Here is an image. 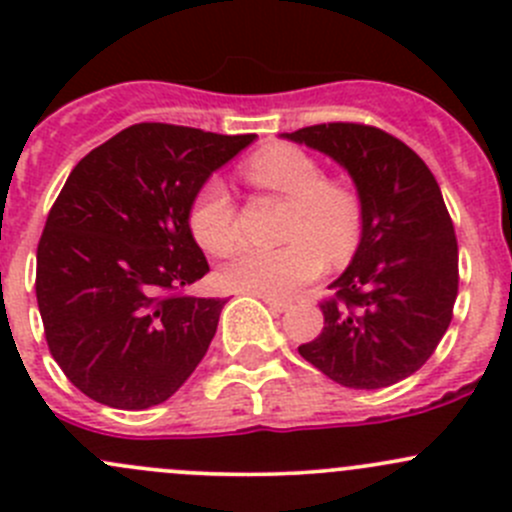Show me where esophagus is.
<instances>
[{
	"label": "esophagus",
	"instance_id": "esophagus-1",
	"mask_svg": "<svg viewBox=\"0 0 512 512\" xmlns=\"http://www.w3.org/2000/svg\"><path fill=\"white\" fill-rule=\"evenodd\" d=\"M257 297L262 299V302L267 304V307L272 309V312H287L289 309V302L287 299H277V297H267V294H257Z\"/></svg>",
	"mask_w": 512,
	"mask_h": 512
}]
</instances>
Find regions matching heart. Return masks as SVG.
Returning <instances> with one entry per match:
<instances>
[{"instance_id": "heart-1", "label": "heart", "mask_w": 512, "mask_h": 512, "mask_svg": "<svg viewBox=\"0 0 512 512\" xmlns=\"http://www.w3.org/2000/svg\"><path fill=\"white\" fill-rule=\"evenodd\" d=\"M257 188L287 200L285 247L240 250L220 267V285L232 292L287 297L324 270L347 262L359 245L361 203L349 185L324 178V168L297 146H272L242 168ZM190 230L200 247L227 255L237 245L235 203L220 178L205 180L190 205Z\"/></svg>"}]
</instances>
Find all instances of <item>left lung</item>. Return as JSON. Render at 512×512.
<instances>
[{"label": "left lung", "mask_w": 512, "mask_h": 512, "mask_svg": "<svg viewBox=\"0 0 512 512\" xmlns=\"http://www.w3.org/2000/svg\"><path fill=\"white\" fill-rule=\"evenodd\" d=\"M352 175L361 240L329 285L324 329L299 354L349 389H384L436 352L458 294V242L441 188L406 143L364 123L282 133Z\"/></svg>", "instance_id": "left-lung-1"}]
</instances>
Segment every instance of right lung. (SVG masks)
<instances>
[{
    "label": "right lung",
    "instance_id": "right-lung-1",
    "mask_svg": "<svg viewBox=\"0 0 512 512\" xmlns=\"http://www.w3.org/2000/svg\"><path fill=\"white\" fill-rule=\"evenodd\" d=\"M252 141L136 123L71 170L36 247V302L51 356L89 399L151 409L203 361L225 299L183 294L210 272L190 205Z\"/></svg>",
    "mask_w": 512,
    "mask_h": 512
}]
</instances>
